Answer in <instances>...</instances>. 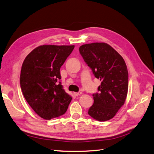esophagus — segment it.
Here are the masks:
<instances>
[{
    "instance_id": "obj_1",
    "label": "esophagus",
    "mask_w": 154,
    "mask_h": 154,
    "mask_svg": "<svg viewBox=\"0 0 154 154\" xmlns=\"http://www.w3.org/2000/svg\"><path fill=\"white\" fill-rule=\"evenodd\" d=\"M81 94H82V92H74V93H73V94H74V96H80V95H81Z\"/></svg>"
}]
</instances>
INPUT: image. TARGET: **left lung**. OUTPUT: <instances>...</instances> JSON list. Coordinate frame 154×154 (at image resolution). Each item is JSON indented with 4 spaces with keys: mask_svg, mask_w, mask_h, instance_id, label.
<instances>
[{
    "mask_svg": "<svg viewBox=\"0 0 154 154\" xmlns=\"http://www.w3.org/2000/svg\"><path fill=\"white\" fill-rule=\"evenodd\" d=\"M79 52L101 82L93 94L88 115L100 122L111 119L125 103L128 91V71L124 58L106 43L82 45Z\"/></svg>",
    "mask_w": 154,
    "mask_h": 154,
    "instance_id": "obj_1",
    "label": "left lung"
}]
</instances>
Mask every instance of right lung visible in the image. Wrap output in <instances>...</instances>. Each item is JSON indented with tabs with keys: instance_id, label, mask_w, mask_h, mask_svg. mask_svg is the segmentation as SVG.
Here are the masks:
<instances>
[{
	"instance_id": "1",
	"label": "right lung",
	"mask_w": 154,
	"mask_h": 154,
	"mask_svg": "<svg viewBox=\"0 0 154 154\" xmlns=\"http://www.w3.org/2000/svg\"><path fill=\"white\" fill-rule=\"evenodd\" d=\"M74 45H43L27 55L21 67L23 96L38 116L45 120L62 116L72 97L63 89L60 69Z\"/></svg>"
}]
</instances>
